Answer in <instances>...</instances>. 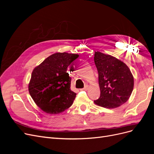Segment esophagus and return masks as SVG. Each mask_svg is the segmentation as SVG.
Here are the masks:
<instances>
[{"mask_svg":"<svg viewBox=\"0 0 154 154\" xmlns=\"http://www.w3.org/2000/svg\"><path fill=\"white\" fill-rule=\"evenodd\" d=\"M87 88H88V85H85V86L84 87V88H81L80 91H86V90H87Z\"/></svg>","mask_w":154,"mask_h":154,"instance_id":"obj_1","label":"esophagus"}]
</instances>
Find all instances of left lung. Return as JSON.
Segmentation results:
<instances>
[{
    "label": "left lung",
    "instance_id": "obj_1",
    "mask_svg": "<svg viewBox=\"0 0 154 154\" xmlns=\"http://www.w3.org/2000/svg\"><path fill=\"white\" fill-rule=\"evenodd\" d=\"M94 63L98 72L100 97L94 103L114 109L128 101L134 88V77L128 67L112 56L95 52Z\"/></svg>",
    "mask_w": 154,
    "mask_h": 154
}]
</instances>
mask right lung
Returning <instances> with one entry per match:
<instances>
[{
  "mask_svg": "<svg viewBox=\"0 0 154 154\" xmlns=\"http://www.w3.org/2000/svg\"><path fill=\"white\" fill-rule=\"evenodd\" d=\"M78 57L76 54L54 53L32 71L28 87L29 94L45 112L59 114L72 105L76 94L71 90L68 67Z\"/></svg>",
  "mask_w": 154,
  "mask_h": 154,
  "instance_id": "add662e5",
  "label": "right lung"
}]
</instances>
